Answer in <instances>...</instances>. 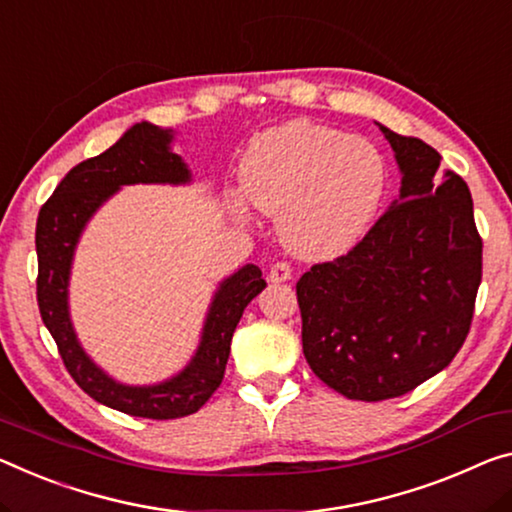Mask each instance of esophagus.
Listing matches in <instances>:
<instances>
[{"instance_id": "34e87169", "label": "esophagus", "mask_w": 512, "mask_h": 512, "mask_svg": "<svg viewBox=\"0 0 512 512\" xmlns=\"http://www.w3.org/2000/svg\"><path fill=\"white\" fill-rule=\"evenodd\" d=\"M267 277H270L272 283H283L293 277V270H290V265L286 261H277L270 267V274H267Z\"/></svg>"}]
</instances>
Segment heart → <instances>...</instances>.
Here are the masks:
<instances>
[{
  "label": "heart",
  "mask_w": 512,
  "mask_h": 512,
  "mask_svg": "<svg viewBox=\"0 0 512 512\" xmlns=\"http://www.w3.org/2000/svg\"><path fill=\"white\" fill-rule=\"evenodd\" d=\"M242 192L279 217V235L302 258H334L355 247L387 190V162L371 141L313 121H290L251 141ZM233 215L247 208L231 199Z\"/></svg>",
  "instance_id": "heart-1"
}]
</instances>
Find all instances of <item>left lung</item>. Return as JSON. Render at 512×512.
<instances>
[{"label": "left lung", "instance_id": "1", "mask_svg": "<svg viewBox=\"0 0 512 512\" xmlns=\"http://www.w3.org/2000/svg\"><path fill=\"white\" fill-rule=\"evenodd\" d=\"M400 196L345 256L297 281L311 371L352 400L398 398L451 364L483 277L465 180L426 141L384 128Z\"/></svg>", "mask_w": 512, "mask_h": 512}]
</instances>
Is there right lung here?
Instances as JSON below:
<instances>
[{
    "label": "right lung",
    "mask_w": 512,
    "mask_h": 512,
    "mask_svg": "<svg viewBox=\"0 0 512 512\" xmlns=\"http://www.w3.org/2000/svg\"><path fill=\"white\" fill-rule=\"evenodd\" d=\"M174 132L137 123L112 148L73 167L43 203L36 222V297L47 332L57 343L68 373L93 400L141 419H180L206 405L224 380L231 338L247 304L267 286L256 265H245L219 283L203 322L201 343L183 371L153 387L116 382L77 341L68 313V279L77 240L102 203L123 185L192 180L187 164L171 151Z\"/></svg>",
    "instance_id": "obj_1"
}]
</instances>
